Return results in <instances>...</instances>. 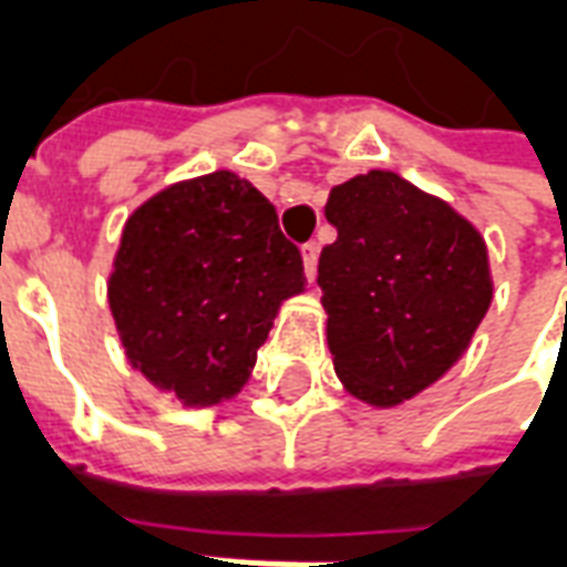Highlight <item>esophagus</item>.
<instances>
[{
  "mask_svg": "<svg viewBox=\"0 0 567 567\" xmlns=\"http://www.w3.org/2000/svg\"><path fill=\"white\" fill-rule=\"evenodd\" d=\"M300 255H303V270H307V279L312 282V279H316V270H319V243H307V246L300 248Z\"/></svg>",
  "mask_w": 567,
  "mask_h": 567,
  "instance_id": "1",
  "label": "esophagus"
}]
</instances>
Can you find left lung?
<instances>
[{"label":"left lung","instance_id":"8db88e82","mask_svg":"<svg viewBox=\"0 0 567 567\" xmlns=\"http://www.w3.org/2000/svg\"><path fill=\"white\" fill-rule=\"evenodd\" d=\"M324 218L337 227L319 258L333 368L361 401L401 404L458 361L486 316V243L382 169L333 187Z\"/></svg>","mask_w":567,"mask_h":567}]
</instances>
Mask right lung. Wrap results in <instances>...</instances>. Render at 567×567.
<instances>
[{"label":"right lung","mask_w":567,"mask_h":567,"mask_svg":"<svg viewBox=\"0 0 567 567\" xmlns=\"http://www.w3.org/2000/svg\"><path fill=\"white\" fill-rule=\"evenodd\" d=\"M303 282L270 199L221 169L130 215L109 303L130 364L187 406H212L246 385L276 309Z\"/></svg>","instance_id":"obj_1"}]
</instances>
